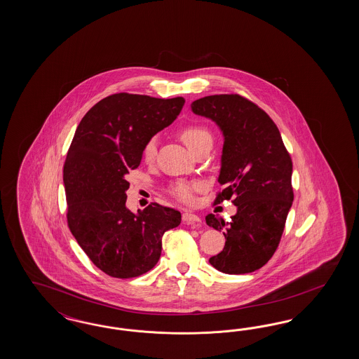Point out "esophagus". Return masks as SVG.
Here are the masks:
<instances>
[{
    "label": "esophagus",
    "mask_w": 359,
    "mask_h": 359,
    "mask_svg": "<svg viewBox=\"0 0 359 359\" xmlns=\"http://www.w3.org/2000/svg\"><path fill=\"white\" fill-rule=\"evenodd\" d=\"M183 221L188 225H192V226H201V218L198 217L195 213L192 212H184L183 213Z\"/></svg>",
    "instance_id": "esophagus-1"
}]
</instances>
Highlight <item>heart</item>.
Returning a JSON list of instances; mask_svg holds the SVG:
<instances>
[{
  "label": "heart",
  "mask_w": 359,
  "mask_h": 359,
  "mask_svg": "<svg viewBox=\"0 0 359 359\" xmlns=\"http://www.w3.org/2000/svg\"><path fill=\"white\" fill-rule=\"evenodd\" d=\"M180 140L195 152L200 146L207 142H212V134L205 126L200 123H187L179 130ZM156 156V141L151 138L143 144L142 149V158L144 162L151 163ZM201 185L198 183H189V182H176L170 187V192L183 203H192L195 198V191L200 189Z\"/></svg>",
  "instance_id": "1"
}]
</instances>
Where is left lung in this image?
I'll return each instance as SVG.
<instances>
[{"label": "left lung", "mask_w": 359, "mask_h": 359, "mask_svg": "<svg viewBox=\"0 0 359 359\" xmlns=\"http://www.w3.org/2000/svg\"><path fill=\"white\" fill-rule=\"evenodd\" d=\"M198 116L212 118L224 133L215 204L231 200L237 215L230 222L213 213L209 226L225 230L224 250L209 263L225 273L257 271L278 249L294 201L292 159L271 117L237 93L213 95L192 102Z\"/></svg>", "instance_id": "left-lung-1"}]
</instances>
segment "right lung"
Returning <instances> with one entry per match:
<instances>
[{
	"mask_svg": "<svg viewBox=\"0 0 359 359\" xmlns=\"http://www.w3.org/2000/svg\"><path fill=\"white\" fill-rule=\"evenodd\" d=\"M183 97L114 93L80 121L63 167L67 224L92 263L111 278L150 271L162 252V237L180 225L174 208L151 203L130 212L126 175L142 159L143 144L174 122Z\"/></svg>",
	"mask_w": 359,
	"mask_h": 359,
	"instance_id": "obj_1",
	"label": "right lung"
}]
</instances>
